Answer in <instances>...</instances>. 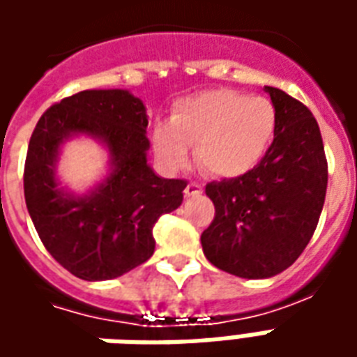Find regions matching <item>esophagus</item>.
I'll list each match as a JSON object with an SVG mask.
<instances>
[{"label":"esophagus","mask_w":357,"mask_h":357,"mask_svg":"<svg viewBox=\"0 0 357 357\" xmlns=\"http://www.w3.org/2000/svg\"><path fill=\"white\" fill-rule=\"evenodd\" d=\"M202 193V185L197 181H189L185 187V197H195V195Z\"/></svg>","instance_id":"obj_1"}]
</instances>
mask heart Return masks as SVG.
<instances>
[{"mask_svg": "<svg viewBox=\"0 0 357 357\" xmlns=\"http://www.w3.org/2000/svg\"><path fill=\"white\" fill-rule=\"evenodd\" d=\"M277 112L268 97L212 89L174 105L170 124L153 133L156 156L181 168L195 145L197 162L218 178H237L262 160L273 139Z\"/></svg>", "mask_w": 357, "mask_h": 357, "instance_id": "1", "label": "heart"}]
</instances>
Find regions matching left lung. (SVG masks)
<instances>
[{
  "label": "left lung",
  "mask_w": 357,
  "mask_h": 357,
  "mask_svg": "<svg viewBox=\"0 0 357 357\" xmlns=\"http://www.w3.org/2000/svg\"><path fill=\"white\" fill-rule=\"evenodd\" d=\"M266 91L277 112L273 141L252 170L210 181L214 220L201 243L210 264L245 279H266L296 262L312 239L327 193L321 132L304 102Z\"/></svg>",
  "instance_id": "8db88e82"
}]
</instances>
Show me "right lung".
<instances>
[{"label":"right lung","mask_w":357,"mask_h":357,"mask_svg":"<svg viewBox=\"0 0 357 357\" xmlns=\"http://www.w3.org/2000/svg\"><path fill=\"white\" fill-rule=\"evenodd\" d=\"M147 114L124 89H88L51 105L38 120L24 162V199L43 247L73 275L105 281L155 252L156 220L183 201L185 179H162L147 164ZM76 132L101 139L113 172L91 195L73 197L54 179L58 147Z\"/></svg>","instance_id":"add662e5"}]
</instances>
